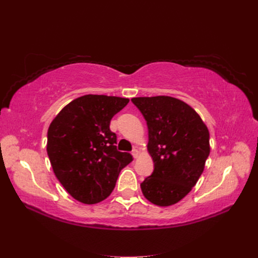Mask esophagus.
<instances>
[{"mask_svg": "<svg viewBox=\"0 0 258 258\" xmlns=\"http://www.w3.org/2000/svg\"><path fill=\"white\" fill-rule=\"evenodd\" d=\"M131 154H132V156H134V158H137L139 156V151L136 150V148H134V150H132V152H131Z\"/></svg>", "mask_w": 258, "mask_h": 258, "instance_id": "obj_1", "label": "esophagus"}]
</instances>
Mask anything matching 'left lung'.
<instances>
[{
	"label": "left lung",
	"instance_id": "8db88e82",
	"mask_svg": "<svg viewBox=\"0 0 258 258\" xmlns=\"http://www.w3.org/2000/svg\"><path fill=\"white\" fill-rule=\"evenodd\" d=\"M146 120L153 173L141 183L144 197L160 207L174 205L196 185L210 154V135L196 111L166 96L132 98Z\"/></svg>",
	"mask_w": 258,
	"mask_h": 258
}]
</instances>
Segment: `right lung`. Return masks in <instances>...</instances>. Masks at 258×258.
Masks as SVG:
<instances>
[{
	"label": "right lung",
	"instance_id": "obj_1",
	"mask_svg": "<svg viewBox=\"0 0 258 258\" xmlns=\"http://www.w3.org/2000/svg\"><path fill=\"white\" fill-rule=\"evenodd\" d=\"M129 99L86 95L64 106L47 132V154L54 175L71 196L86 205L104 200L113 191L120 170L132 161L117 151L110 130L115 114Z\"/></svg>",
	"mask_w": 258,
	"mask_h": 258
}]
</instances>
